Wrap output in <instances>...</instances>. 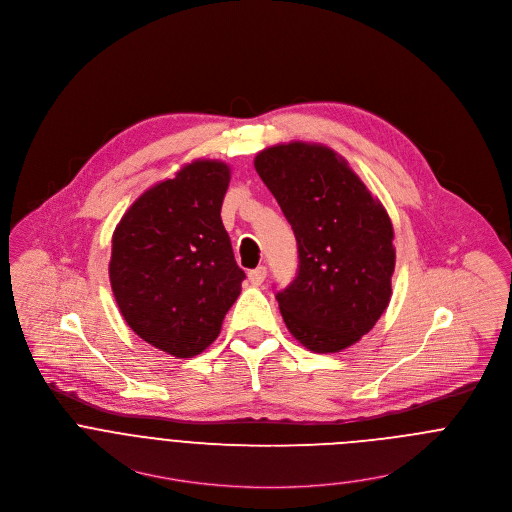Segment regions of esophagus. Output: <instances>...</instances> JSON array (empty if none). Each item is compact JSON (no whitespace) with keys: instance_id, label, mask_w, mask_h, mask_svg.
<instances>
[{"instance_id":"1","label":"esophagus","mask_w":512,"mask_h":512,"mask_svg":"<svg viewBox=\"0 0 512 512\" xmlns=\"http://www.w3.org/2000/svg\"><path fill=\"white\" fill-rule=\"evenodd\" d=\"M266 274H268V270H266L264 266H258L256 270H250V272H248V281H250L252 285H262V281L266 279Z\"/></svg>"}]
</instances>
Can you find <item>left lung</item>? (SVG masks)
<instances>
[{
  "instance_id": "1",
  "label": "left lung",
  "mask_w": 512,
  "mask_h": 512,
  "mask_svg": "<svg viewBox=\"0 0 512 512\" xmlns=\"http://www.w3.org/2000/svg\"><path fill=\"white\" fill-rule=\"evenodd\" d=\"M254 168L297 240V276L276 293L289 332L319 354L356 344L391 299L395 248L385 207L323 144L264 148Z\"/></svg>"
}]
</instances>
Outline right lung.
I'll return each mask as SVG.
<instances>
[{
	"mask_svg": "<svg viewBox=\"0 0 512 512\" xmlns=\"http://www.w3.org/2000/svg\"><path fill=\"white\" fill-rule=\"evenodd\" d=\"M231 168L193 160L146 189L113 233L109 279L127 325L176 358L215 342L246 278L221 207Z\"/></svg>",
	"mask_w": 512,
	"mask_h": 512,
	"instance_id": "right-lung-1",
	"label": "right lung"
}]
</instances>
